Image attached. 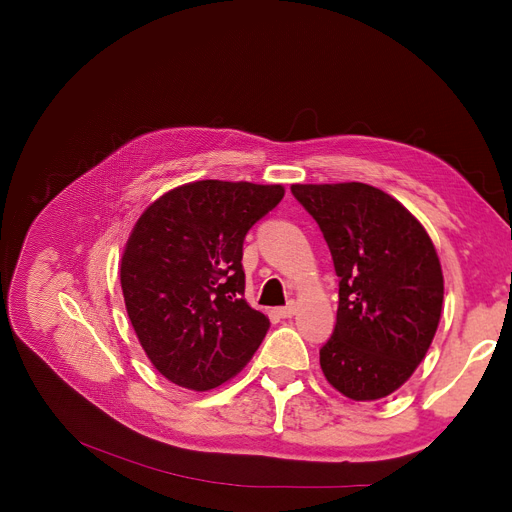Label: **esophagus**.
I'll use <instances>...</instances> for the list:
<instances>
[{
  "label": "esophagus",
  "mask_w": 512,
  "mask_h": 512,
  "mask_svg": "<svg viewBox=\"0 0 512 512\" xmlns=\"http://www.w3.org/2000/svg\"><path fill=\"white\" fill-rule=\"evenodd\" d=\"M294 311H297V307H294V303H288L286 307H280L276 313H278L280 317H284V319H286V317H292V315H294Z\"/></svg>",
  "instance_id": "obj_1"
}]
</instances>
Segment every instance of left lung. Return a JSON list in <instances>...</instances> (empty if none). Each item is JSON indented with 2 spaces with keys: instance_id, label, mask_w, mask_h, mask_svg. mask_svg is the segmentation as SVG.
I'll use <instances>...</instances> for the list:
<instances>
[{
  "instance_id": "1",
  "label": "left lung",
  "mask_w": 512,
  "mask_h": 512,
  "mask_svg": "<svg viewBox=\"0 0 512 512\" xmlns=\"http://www.w3.org/2000/svg\"><path fill=\"white\" fill-rule=\"evenodd\" d=\"M338 276L336 326L319 348L326 380L353 400L405 384L438 330L444 278L434 242L396 199L363 182L292 184Z\"/></svg>"
}]
</instances>
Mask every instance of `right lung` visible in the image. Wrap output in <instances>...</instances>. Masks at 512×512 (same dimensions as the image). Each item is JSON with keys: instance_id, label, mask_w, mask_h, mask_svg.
<instances>
[{"instance_id": "right-lung-1", "label": "right lung", "mask_w": 512, "mask_h": 512, "mask_svg": "<svg viewBox=\"0 0 512 512\" xmlns=\"http://www.w3.org/2000/svg\"><path fill=\"white\" fill-rule=\"evenodd\" d=\"M284 197L280 184L201 180L141 215L122 255L130 324L170 382L211 390L249 363L270 319L245 301L242 242Z\"/></svg>"}]
</instances>
